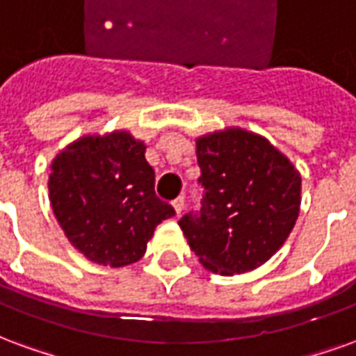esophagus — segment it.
Listing matches in <instances>:
<instances>
[{"label": "esophagus", "mask_w": 356, "mask_h": 356, "mask_svg": "<svg viewBox=\"0 0 356 356\" xmlns=\"http://www.w3.org/2000/svg\"><path fill=\"white\" fill-rule=\"evenodd\" d=\"M172 207H175L176 214H180L181 210H184V197H176L175 201H172Z\"/></svg>", "instance_id": "1"}]
</instances>
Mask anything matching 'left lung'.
<instances>
[{"mask_svg":"<svg viewBox=\"0 0 356 356\" xmlns=\"http://www.w3.org/2000/svg\"><path fill=\"white\" fill-rule=\"evenodd\" d=\"M204 195L178 225L212 273L266 264L288 238L302 204V176L267 138L238 127L197 138Z\"/></svg>","mask_w":356,"mask_h":356,"instance_id":"1","label":"left lung"}]
</instances>
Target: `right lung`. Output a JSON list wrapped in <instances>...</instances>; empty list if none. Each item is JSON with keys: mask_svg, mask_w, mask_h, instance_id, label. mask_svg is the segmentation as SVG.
<instances>
[{"mask_svg": "<svg viewBox=\"0 0 356 356\" xmlns=\"http://www.w3.org/2000/svg\"><path fill=\"white\" fill-rule=\"evenodd\" d=\"M56 222L87 260L110 267L138 261L155 227L175 209L155 195L146 144L129 131L87 134L51 163Z\"/></svg>", "mask_w": 356, "mask_h": 356, "instance_id": "obj_1", "label": "right lung"}]
</instances>
